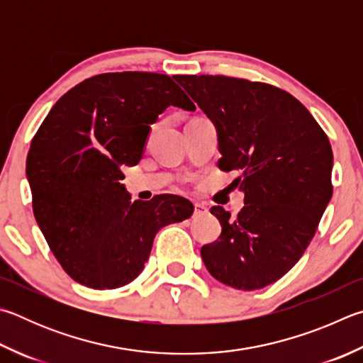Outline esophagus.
<instances>
[{
	"mask_svg": "<svg viewBox=\"0 0 363 363\" xmlns=\"http://www.w3.org/2000/svg\"><path fill=\"white\" fill-rule=\"evenodd\" d=\"M209 213L206 206H203L200 203H195V216L200 217V216H206Z\"/></svg>",
	"mask_w": 363,
	"mask_h": 363,
	"instance_id": "obj_1",
	"label": "esophagus"
}]
</instances>
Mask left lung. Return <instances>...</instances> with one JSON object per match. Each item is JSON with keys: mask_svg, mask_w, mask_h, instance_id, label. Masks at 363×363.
Instances as JSON below:
<instances>
[{"mask_svg": "<svg viewBox=\"0 0 363 363\" xmlns=\"http://www.w3.org/2000/svg\"><path fill=\"white\" fill-rule=\"evenodd\" d=\"M216 125L219 168L236 171L245 208L214 206L219 240L201 247L222 284L257 291L301 259L332 199V146L309 111L273 85L225 76H174Z\"/></svg>", "mask_w": 363, "mask_h": 363, "instance_id": "1", "label": "left lung"}]
</instances>
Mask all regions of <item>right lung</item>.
Instances as JSON below:
<instances>
[{
  "label": "right lung",
  "instance_id": "right-lung-1",
  "mask_svg": "<svg viewBox=\"0 0 363 363\" xmlns=\"http://www.w3.org/2000/svg\"><path fill=\"white\" fill-rule=\"evenodd\" d=\"M168 106H195L173 77L106 72L67 91L39 127L26 157L33 213L52 252L79 284L98 291L133 281L154 238L194 204L159 195L130 201L122 168L143 159L150 125Z\"/></svg>",
  "mask_w": 363,
  "mask_h": 363
}]
</instances>
